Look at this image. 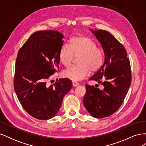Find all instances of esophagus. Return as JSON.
<instances>
[{
    "label": "esophagus",
    "instance_id": "1",
    "mask_svg": "<svg viewBox=\"0 0 146 146\" xmlns=\"http://www.w3.org/2000/svg\"><path fill=\"white\" fill-rule=\"evenodd\" d=\"M79 85H80V84H79V83H77V82H72V86H73L74 87L77 86H78Z\"/></svg>",
    "mask_w": 146,
    "mask_h": 146
}]
</instances>
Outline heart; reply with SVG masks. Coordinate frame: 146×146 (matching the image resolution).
I'll return each mask as SVG.
<instances>
[{"label": "heart", "instance_id": "heart-1", "mask_svg": "<svg viewBox=\"0 0 146 146\" xmlns=\"http://www.w3.org/2000/svg\"><path fill=\"white\" fill-rule=\"evenodd\" d=\"M74 56L78 58L77 64L65 70L63 76L73 81H80L92 72H96L104 62V52L97 47L96 42L91 38L77 36L70 39L69 46L64 44L59 52V60L65 67L71 64Z\"/></svg>", "mask_w": 146, "mask_h": 146}]
</instances>
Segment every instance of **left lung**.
<instances>
[{
	"label": "left lung",
	"instance_id": "8db88e82",
	"mask_svg": "<svg viewBox=\"0 0 146 146\" xmlns=\"http://www.w3.org/2000/svg\"><path fill=\"white\" fill-rule=\"evenodd\" d=\"M102 47L105 54L103 65L90 80L104 86L103 90L86 85L83 105L96 118L111 116L121 107L131 85L129 59L125 47L106 30L90 29Z\"/></svg>",
	"mask_w": 146,
	"mask_h": 146
}]
</instances>
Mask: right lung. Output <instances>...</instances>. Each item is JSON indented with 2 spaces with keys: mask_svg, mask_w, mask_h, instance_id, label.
<instances>
[{
  "mask_svg": "<svg viewBox=\"0 0 146 146\" xmlns=\"http://www.w3.org/2000/svg\"><path fill=\"white\" fill-rule=\"evenodd\" d=\"M63 35L55 30L33 33L17 54L14 88L24 109L32 117L47 120L54 117L64 96L72 87L69 79L61 78L48 86L47 79L58 68Z\"/></svg>",
  "mask_w": 146,
  "mask_h": 146,
  "instance_id": "right-lung-1",
  "label": "right lung"
}]
</instances>
